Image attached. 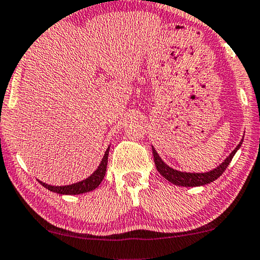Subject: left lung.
Segmentation results:
<instances>
[{"label":"left lung","instance_id":"left-lung-1","mask_svg":"<svg viewBox=\"0 0 260 260\" xmlns=\"http://www.w3.org/2000/svg\"><path fill=\"white\" fill-rule=\"evenodd\" d=\"M241 144H243V139H241L239 145L233 149L231 154H230L228 158L220 164V165H219L217 168H214V170L206 172V173H188V172H181V171L174 170V168L170 167L162 161V159L160 158L153 146H152V151H153V156H154V164L156 166V170H158L159 173L161 174L166 180L177 186L194 187V186H203V185L210 184V182L214 181L215 179L220 177V175L225 172L226 168H228V166L230 165V162H231V160L233 156H235L237 151L240 148Z\"/></svg>","mask_w":260,"mask_h":260}]
</instances>
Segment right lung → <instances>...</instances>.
<instances>
[{"label":"right lung","instance_id":"1","mask_svg":"<svg viewBox=\"0 0 260 260\" xmlns=\"http://www.w3.org/2000/svg\"><path fill=\"white\" fill-rule=\"evenodd\" d=\"M108 153L109 147L106 149L104 158H102L100 165L94 171L93 174H90L88 178H86L85 180H81L79 182L72 185H66V186H53L48 185L46 182L40 181L43 187H46L49 191L54 193H58V194H68V196H75V194H81V193H87L93 191L101 184V181L104 180V177L106 174V170H107V162H108Z\"/></svg>","mask_w":260,"mask_h":260}]
</instances>
